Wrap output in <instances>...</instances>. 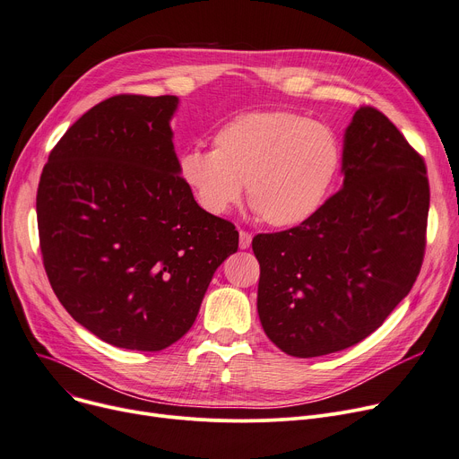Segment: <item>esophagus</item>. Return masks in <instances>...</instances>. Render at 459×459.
<instances>
[{
  "label": "esophagus",
  "mask_w": 459,
  "mask_h": 459,
  "mask_svg": "<svg viewBox=\"0 0 459 459\" xmlns=\"http://www.w3.org/2000/svg\"><path fill=\"white\" fill-rule=\"evenodd\" d=\"M253 236L247 230H239V249H249L251 247Z\"/></svg>",
  "instance_id": "esophagus-1"
}]
</instances>
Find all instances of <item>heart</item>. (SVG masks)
Here are the masks:
<instances>
[{
	"label": "heart",
	"instance_id": "obj_1",
	"mask_svg": "<svg viewBox=\"0 0 459 459\" xmlns=\"http://www.w3.org/2000/svg\"><path fill=\"white\" fill-rule=\"evenodd\" d=\"M212 145L190 149L178 160V177L197 204L220 216L246 185L258 218L281 229L316 216L342 166L332 129L288 110L241 114L213 134Z\"/></svg>",
	"mask_w": 459,
	"mask_h": 459
}]
</instances>
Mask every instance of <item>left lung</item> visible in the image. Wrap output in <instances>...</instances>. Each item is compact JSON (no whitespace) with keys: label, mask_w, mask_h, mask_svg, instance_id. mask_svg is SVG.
I'll return each mask as SVG.
<instances>
[{"label":"left lung","mask_w":459,"mask_h":459,"mask_svg":"<svg viewBox=\"0 0 459 459\" xmlns=\"http://www.w3.org/2000/svg\"><path fill=\"white\" fill-rule=\"evenodd\" d=\"M342 171L343 188L312 220L253 239L260 323L295 358L368 338L422 265L430 206L424 159L380 110L354 112Z\"/></svg>","instance_id":"left-lung-1"}]
</instances>
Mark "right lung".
I'll return each instance as SVG.
<instances>
[{"mask_svg": "<svg viewBox=\"0 0 459 459\" xmlns=\"http://www.w3.org/2000/svg\"><path fill=\"white\" fill-rule=\"evenodd\" d=\"M175 96L119 94L51 149L37 192L44 267L66 312L100 340L155 352L185 335L238 251L236 227L178 177Z\"/></svg>", "mask_w": 459, "mask_h": 459, "instance_id": "add662e5", "label": "right lung"}]
</instances>
